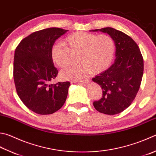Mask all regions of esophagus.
I'll list each match as a JSON object with an SVG mask.
<instances>
[{"mask_svg": "<svg viewBox=\"0 0 156 156\" xmlns=\"http://www.w3.org/2000/svg\"><path fill=\"white\" fill-rule=\"evenodd\" d=\"M90 81V79L89 78H87V79H83V80H81L79 81V82H81V83H89Z\"/></svg>", "mask_w": 156, "mask_h": 156, "instance_id": "obj_1", "label": "esophagus"}]
</instances>
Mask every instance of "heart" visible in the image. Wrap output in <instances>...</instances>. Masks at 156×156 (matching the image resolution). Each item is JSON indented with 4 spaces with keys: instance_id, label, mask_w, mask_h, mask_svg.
<instances>
[{
    "instance_id": "heart-1",
    "label": "heart",
    "mask_w": 156,
    "mask_h": 156,
    "mask_svg": "<svg viewBox=\"0 0 156 156\" xmlns=\"http://www.w3.org/2000/svg\"><path fill=\"white\" fill-rule=\"evenodd\" d=\"M64 45L55 43L51 49V58L60 68L70 62V54L79 53L77 65L70 66L60 72L64 80L76 81L90 73L98 74L107 70L113 60L115 47L113 39L108 34L79 31L70 34L63 40Z\"/></svg>"
}]
</instances>
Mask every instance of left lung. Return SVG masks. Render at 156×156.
Instances as JSON below:
<instances>
[{"label": "left lung", "mask_w": 156, "mask_h": 156, "mask_svg": "<svg viewBox=\"0 0 156 156\" xmlns=\"http://www.w3.org/2000/svg\"><path fill=\"white\" fill-rule=\"evenodd\" d=\"M90 31L107 33L115 45V60L107 70L92 78L102 91V97L93 102L100 113L115 115L122 112L136 96L143 75V59L139 46L128 35L107 27Z\"/></svg>", "instance_id": "1"}]
</instances>
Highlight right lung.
Masks as SVG:
<instances>
[{"instance_id":"right-lung-1","label":"right lung","mask_w":156,"mask_h":156,"mask_svg":"<svg viewBox=\"0 0 156 156\" xmlns=\"http://www.w3.org/2000/svg\"><path fill=\"white\" fill-rule=\"evenodd\" d=\"M67 31L49 28L34 32L22 39L15 51L13 79L17 95L36 113H54L66 101L70 82H49L58 73L51 58V47Z\"/></svg>"}]
</instances>
